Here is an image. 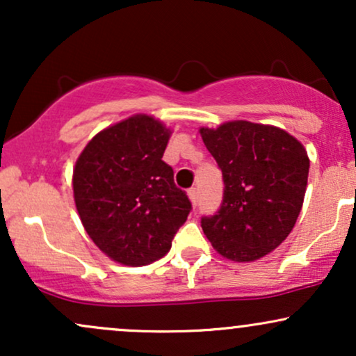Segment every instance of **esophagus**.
<instances>
[{
  "label": "esophagus",
  "instance_id": "obj_1",
  "mask_svg": "<svg viewBox=\"0 0 356 356\" xmlns=\"http://www.w3.org/2000/svg\"><path fill=\"white\" fill-rule=\"evenodd\" d=\"M187 194H189L192 206H197V202H199V189H197V187H192V189H189Z\"/></svg>",
  "mask_w": 356,
  "mask_h": 356
}]
</instances>
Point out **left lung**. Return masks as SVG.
<instances>
[{
    "label": "left lung",
    "instance_id": "1",
    "mask_svg": "<svg viewBox=\"0 0 356 356\" xmlns=\"http://www.w3.org/2000/svg\"><path fill=\"white\" fill-rule=\"evenodd\" d=\"M207 150L222 170V204L201 226L212 248L231 261H254L295 227L308 184L305 147L283 129L246 120L202 127Z\"/></svg>",
    "mask_w": 356,
    "mask_h": 356
}]
</instances>
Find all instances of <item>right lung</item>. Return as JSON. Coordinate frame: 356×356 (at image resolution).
Segmentation results:
<instances>
[{"instance_id":"add662e5","label":"right lung","mask_w":356,"mask_h":356,"mask_svg":"<svg viewBox=\"0 0 356 356\" xmlns=\"http://www.w3.org/2000/svg\"><path fill=\"white\" fill-rule=\"evenodd\" d=\"M170 130L138 113L97 134L73 169L81 224L110 259L145 266L169 252L192 209L162 161Z\"/></svg>"}]
</instances>
